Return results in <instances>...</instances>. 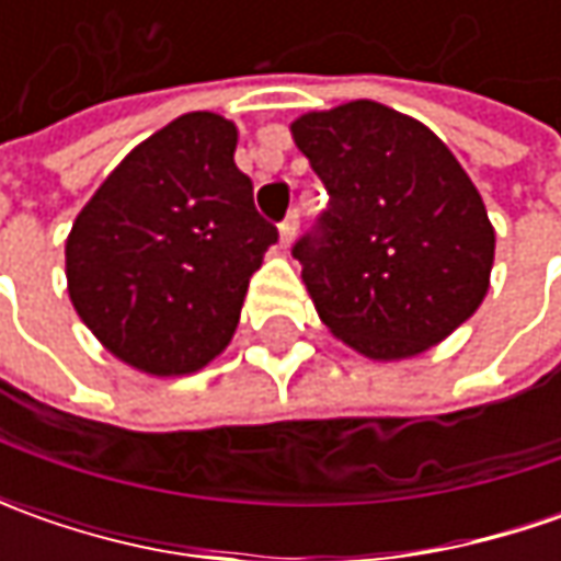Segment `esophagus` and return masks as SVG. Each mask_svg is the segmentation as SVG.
Segmentation results:
<instances>
[{
	"label": "esophagus",
	"mask_w": 561,
	"mask_h": 561,
	"mask_svg": "<svg viewBox=\"0 0 561 561\" xmlns=\"http://www.w3.org/2000/svg\"><path fill=\"white\" fill-rule=\"evenodd\" d=\"M280 247H290L293 243V237H296V230H299V211H290L284 221H280Z\"/></svg>",
	"instance_id": "esophagus-1"
}]
</instances>
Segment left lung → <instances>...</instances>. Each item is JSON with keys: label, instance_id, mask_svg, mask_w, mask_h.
I'll list each match as a JSON object with an SVG mask.
<instances>
[{"label": "left lung", "instance_id": "1", "mask_svg": "<svg viewBox=\"0 0 561 561\" xmlns=\"http://www.w3.org/2000/svg\"><path fill=\"white\" fill-rule=\"evenodd\" d=\"M328 186L314 237L293 247L328 331L375 362L421 356L478 312L496 233L449 146L371 99L290 124Z\"/></svg>", "mask_w": 561, "mask_h": 561}]
</instances>
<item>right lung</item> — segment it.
Wrapping results in <instances>:
<instances>
[{
  "mask_svg": "<svg viewBox=\"0 0 561 561\" xmlns=\"http://www.w3.org/2000/svg\"><path fill=\"white\" fill-rule=\"evenodd\" d=\"M237 127L181 115L124 156L65 243L80 321L124 365L181 377L225 353L277 227L233 162Z\"/></svg>",
  "mask_w": 561,
  "mask_h": 561,
  "instance_id": "1",
  "label": "right lung"
}]
</instances>
